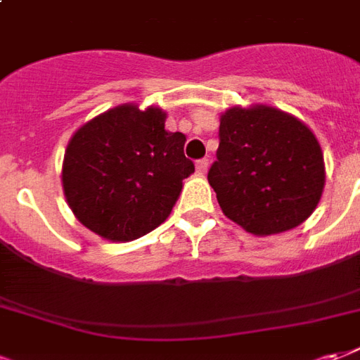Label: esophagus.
<instances>
[{
  "instance_id": "1",
  "label": "esophagus",
  "mask_w": 360,
  "mask_h": 360,
  "mask_svg": "<svg viewBox=\"0 0 360 360\" xmlns=\"http://www.w3.org/2000/svg\"><path fill=\"white\" fill-rule=\"evenodd\" d=\"M195 169H198V174L205 176L207 169H209V161H207V159H201V161L195 162Z\"/></svg>"
}]
</instances>
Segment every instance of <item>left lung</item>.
Segmentation results:
<instances>
[{"instance_id":"1","label":"left lung","mask_w":360,"mask_h":360,"mask_svg":"<svg viewBox=\"0 0 360 360\" xmlns=\"http://www.w3.org/2000/svg\"><path fill=\"white\" fill-rule=\"evenodd\" d=\"M209 184L228 219L255 236L299 226L324 190V157L309 126L269 105L220 115Z\"/></svg>"}]
</instances>
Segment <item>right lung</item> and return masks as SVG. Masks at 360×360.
<instances>
[{"label": "right lung", "instance_id": "right-lung-1", "mask_svg": "<svg viewBox=\"0 0 360 360\" xmlns=\"http://www.w3.org/2000/svg\"><path fill=\"white\" fill-rule=\"evenodd\" d=\"M167 112L124 103L97 115L70 138L63 191L94 234L132 241L162 224L195 170L182 132L165 130Z\"/></svg>", "mask_w": 360, "mask_h": 360}]
</instances>
